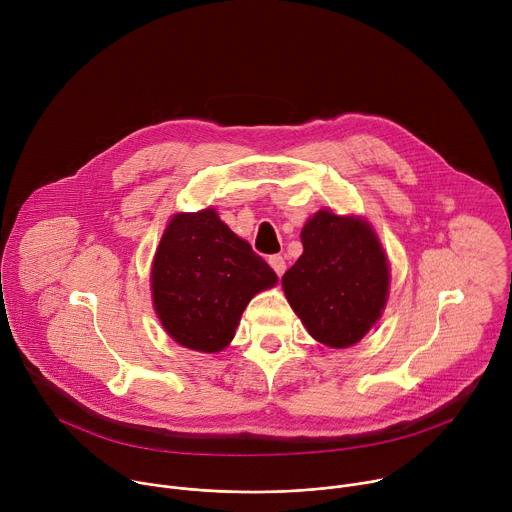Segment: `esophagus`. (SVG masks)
Masks as SVG:
<instances>
[{"label":"esophagus","instance_id":"obj_1","mask_svg":"<svg viewBox=\"0 0 512 512\" xmlns=\"http://www.w3.org/2000/svg\"><path fill=\"white\" fill-rule=\"evenodd\" d=\"M269 265L273 267V271L281 277L285 273V259L281 255H271L269 257Z\"/></svg>","mask_w":512,"mask_h":512}]
</instances>
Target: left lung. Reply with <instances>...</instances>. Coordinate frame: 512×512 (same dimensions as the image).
Here are the masks:
<instances>
[{
  "mask_svg": "<svg viewBox=\"0 0 512 512\" xmlns=\"http://www.w3.org/2000/svg\"><path fill=\"white\" fill-rule=\"evenodd\" d=\"M302 245L281 277L289 306L318 342L356 344L389 298V263L377 233L360 216L318 210L302 229Z\"/></svg>",
  "mask_w": 512,
  "mask_h": 512,
  "instance_id": "1",
  "label": "left lung"
}]
</instances>
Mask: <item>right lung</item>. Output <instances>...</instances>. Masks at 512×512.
<instances>
[{
	"mask_svg": "<svg viewBox=\"0 0 512 512\" xmlns=\"http://www.w3.org/2000/svg\"><path fill=\"white\" fill-rule=\"evenodd\" d=\"M275 283V271L214 208L174 214L152 263V298L162 326L198 352L229 346L251 298Z\"/></svg>",
	"mask_w": 512,
	"mask_h": 512,
	"instance_id": "add662e5",
	"label": "right lung"
}]
</instances>
